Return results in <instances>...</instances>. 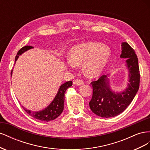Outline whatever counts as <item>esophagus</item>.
<instances>
[{"mask_svg": "<svg viewBox=\"0 0 150 150\" xmlns=\"http://www.w3.org/2000/svg\"><path fill=\"white\" fill-rule=\"evenodd\" d=\"M84 83V81L83 80L79 79H75L73 81V84L76 86L83 85Z\"/></svg>", "mask_w": 150, "mask_h": 150, "instance_id": "esophagus-1", "label": "esophagus"}]
</instances>
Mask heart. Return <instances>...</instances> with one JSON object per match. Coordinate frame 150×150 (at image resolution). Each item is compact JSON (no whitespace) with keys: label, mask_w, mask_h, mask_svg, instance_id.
I'll return each instance as SVG.
<instances>
[{"label":"heart","mask_w":150,"mask_h":150,"mask_svg":"<svg viewBox=\"0 0 150 150\" xmlns=\"http://www.w3.org/2000/svg\"><path fill=\"white\" fill-rule=\"evenodd\" d=\"M111 54L110 47L101 42L79 44L71 48L67 64L71 67L83 64V70L85 75L89 78H96L105 70Z\"/></svg>","instance_id":"obj_1"}]
</instances>
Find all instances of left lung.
<instances>
[{
    "label": "left lung",
    "mask_w": 150,
    "mask_h": 150,
    "mask_svg": "<svg viewBox=\"0 0 150 150\" xmlns=\"http://www.w3.org/2000/svg\"><path fill=\"white\" fill-rule=\"evenodd\" d=\"M120 57L126 59L129 77L128 86L123 91L117 93L112 91L108 75H103L98 80L91 83L93 93L89 107L99 116L107 118L121 114L133 100L139 89L140 74L137 54L127 42L122 43Z\"/></svg>",
    "instance_id": "8db88e82"
}]
</instances>
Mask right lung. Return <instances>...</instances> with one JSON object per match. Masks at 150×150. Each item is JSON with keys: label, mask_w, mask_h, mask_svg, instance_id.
<instances>
[{"label": "right lung", "mask_w": 150, "mask_h": 150, "mask_svg": "<svg viewBox=\"0 0 150 150\" xmlns=\"http://www.w3.org/2000/svg\"><path fill=\"white\" fill-rule=\"evenodd\" d=\"M33 47L30 46H26L21 48L18 51L17 55L16 56L15 61L17 60L19 56L25 51H28L29 49H33ZM12 71H11V75L12 74ZM72 85V81H67V82L62 84L59 89L57 94L54 98V100L51 102L49 105L42 111H39L38 112H33L30 110H28V109L25 108L24 106L22 108L24 110L28 113L29 115L33 116L34 118L43 121H49L54 120V119L59 116L64 110V94L66 90Z\"/></svg>", "instance_id": "obj_1"}]
</instances>
